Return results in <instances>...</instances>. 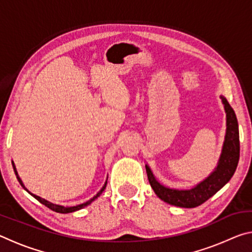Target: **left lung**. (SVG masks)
<instances>
[{
    "label": "left lung",
    "mask_w": 252,
    "mask_h": 252,
    "mask_svg": "<svg viewBox=\"0 0 252 252\" xmlns=\"http://www.w3.org/2000/svg\"><path fill=\"white\" fill-rule=\"evenodd\" d=\"M222 103L227 114V130L224 142L219 158L218 164L209 176L197 185L190 188H177L167 186L158 180L152 173L150 167L146 164L149 182L156 194L164 202L181 208H195L206 202L209 198L216 194L225 183L229 182L236 171L239 156H240V142H239V129L236 113L223 96Z\"/></svg>",
    "instance_id": "1"
}]
</instances>
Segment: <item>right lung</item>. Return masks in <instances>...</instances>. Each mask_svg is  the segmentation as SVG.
Returning a JSON list of instances; mask_svg holds the SVG:
<instances>
[{"label": "right lung", "mask_w": 252, "mask_h": 252, "mask_svg": "<svg viewBox=\"0 0 252 252\" xmlns=\"http://www.w3.org/2000/svg\"><path fill=\"white\" fill-rule=\"evenodd\" d=\"M12 165H13V169H14L16 179H18V181L20 182V185L24 188V190H27L30 194L33 195V197L35 198V199L37 200V201H40L42 204H44V206L50 208L51 210H53V211H55V212L69 213V212H74V211H76V210H80V209L87 207V206H89V204H90L92 201H94V200H95L97 197H99V195H100L102 192H103L104 189H105V187H106V181H105L103 187H102L101 189H100V191H97V193H96L95 195H93V197H92L91 199H89L88 201L81 202V203H78V204H67V203L65 204L64 202H65V201H70V200H61V199H58V200H57V198H54V199L52 200V199L43 198V197H41V195L36 194V193H33L32 191H30V190L28 189V188L25 187V185H24L23 181H22V179L20 178L18 171H16V168H15V165H14V162H12Z\"/></svg>", "instance_id": "right-lung-1"}]
</instances>
